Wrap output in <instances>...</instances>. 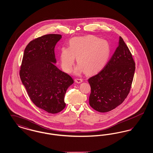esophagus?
I'll return each mask as SVG.
<instances>
[{"instance_id":"34e87169","label":"esophagus","mask_w":153,"mask_h":153,"mask_svg":"<svg viewBox=\"0 0 153 153\" xmlns=\"http://www.w3.org/2000/svg\"><path fill=\"white\" fill-rule=\"evenodd\" d=\"M74 81L77 83H81V82H82V79L81 78H77V79H76Z\"/></svg>"}]
</instances>
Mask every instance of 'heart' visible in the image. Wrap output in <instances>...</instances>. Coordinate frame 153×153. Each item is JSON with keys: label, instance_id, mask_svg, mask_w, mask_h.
<instances>
[{"label": "heart", "instance_id": "1", "mask_svg": "<svg viewBox=\"0 0 153 153\" xmlns=\"http://www.w3.org/2000/svg\"><path fill=\"white\" fill-rule=\"evenodd\" d=\"M110 54V46L107 41L93 36L76 37L70 40L69 48L62 47L60 53V60L63 70L71 71L75 57L79 65L75 73L80 74L84 69L91 73L100 69L104 65Z\"/></svg>", "mask_w": 153, "mask_h": 153}]
</instances>
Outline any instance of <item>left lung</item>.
<instances>
[{"mask_svg": "<svg viewBox=\"0 0 153 153\" xmlns=\"http://www.w3.org/2000/svg\"><path fill=\"white\" fill-rule=\"evenodd\" d=\"M135 64L128 48L120 36L114 54L102 70L90 77L89 105L100 112H107L121 104L128 95Z\"/></svg>", "mask_w": 153, "mask_h": 153, "instance_id": "8db88e82", "label": "left lung"}]
</instances>
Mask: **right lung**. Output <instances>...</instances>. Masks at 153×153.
<instances>
[{
  "instance_id": "obj_1",
  "label": "right lung",
  "mask_w": 153,
  "mask_h": 153,
  "mask_svg": "<svg viewBox=\"0 0 153 153\" xmlns=\"http://www.w3.org/2000/svg\"><path fill=\"white\" fill-rule=\"evenodd\" d=\"M61 38V35L50 34L30 42L25 49L19 72L31 100L50 114L64 109L66 90L74 82L54 64V48Z\"/></svg>"
}]
</instances>
